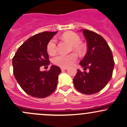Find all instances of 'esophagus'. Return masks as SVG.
Segmentation results:
<instances>
[{
  "label": "esophagus",
  "instance_id": "obj_1",
  "mask_svg": "<svg viewBox=\"0 0 127 127\" xmlns=\"http://www.w3.org/2000/svg\"><path fill=\"white\" fill-rule=\"evenodd\" d=\"M67 67H61V71H64V70L67 69Z\"/></svg>",
  "mask_w": 127,
  "mask_h": 127
}]
</instances>
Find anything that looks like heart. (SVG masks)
Wrapping results in <instances>:
<instances>
[{"instance_id":"b5f03b06","label":"heart","mask_w":127,"mask_h":127,"mask_svg":"<svg viewBox=\"0 0 127 127\" xmlns=\"http://www.w3.org/2000/svg\"><path fill=\"white\" fill-rule=\"evenodd\" d=\"M63 37L72 44L71 48L77 52H81L82 47L80 44V37L73 32H67L63 34ZM47 50L48 54L54 55L56 52V40L52 38L49 40L47 45ZM77 56L75 53L69 55L60 54L53 58V62L55 64L61 67H67L76 61Z\"/></svg>"}]
</instances>
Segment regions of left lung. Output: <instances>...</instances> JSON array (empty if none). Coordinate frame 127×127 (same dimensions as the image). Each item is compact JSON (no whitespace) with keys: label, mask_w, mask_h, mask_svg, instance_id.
Instances as JSON below:
<instances>
[{"label":"left lung","mask_w":127,"mask_h":127,"mask_svg":"<svg viewBox=\"0 0 127 127\" xmlns=\"http://www.w3.org/2000/svg\"><path fill=\"white\" fill-rule=\"evenodd\" d=\"M87 43V52L80 64L84 70H77L73 79L75 88L80 93L92 95L99 92L111 79L114 61L111 48L104 39L92 31L82 29Z\"/></svg>","instance_id":"8db88e82"}]
</instances>
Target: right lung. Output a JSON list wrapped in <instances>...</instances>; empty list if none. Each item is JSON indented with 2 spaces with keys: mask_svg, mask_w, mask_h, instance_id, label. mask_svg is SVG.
Here are the masks:
<instances>
[{
  "mask_svg": "<svg viewBox=\"0 0 127 127\" xmlns=\"http://www.w3.org/2000/svg\"><path fill=\"white\" fill-rule=\"evenodd\" d=\"M56 32H43L33 35L19 47L13 58V74L21 88L29 95L39 98L50 95L56 89L61 69L51 66L49 71H40L50 64L47 45Z\"/></svg>",
  "mask_w": 127,
  "mask_h": 127,
  "instance_id": "1",
  "label": "right lung"
}]
</instances>
